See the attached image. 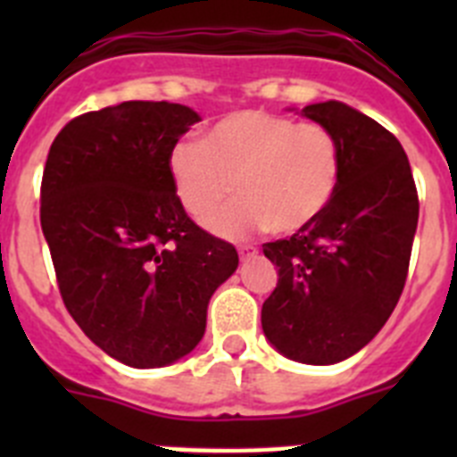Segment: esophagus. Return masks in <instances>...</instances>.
Returning a JSON list of instances; mask_svg holds the SVG:
<instances>
[{
    "label": "esophagus",
    "mask_w": 457,
    "mask_h": 457,
    "mask_svg": "<svg viewBox=\"0 0 457 457\" xmlns=\"http://www.w3.org/2000/svg\"><path fill=\"white\" fill-rule=\"evenodd\" d=\"M237 253H240L242 261H247V258H252L253 253H256V247H253V245H240V247H237Z\"/></svg>",
    "instance_id": "34e87169"
}]
</instances>
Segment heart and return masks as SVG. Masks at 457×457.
<instances>
[{"instance_id": "b5f03b06", "label": "heart", "mask_w": 457, "mask_h": 457, "mask_svg": "<svg viewBox=\"0 0 457 457\" xmlns=\"http://www.w3.org/2000/svg\"><path fill=\"white\" fill-rule=\"evenodd\" d=\"M180 205L205 220L236 189L237 199L208 221L221 237L268 226L300 231L327 210L341 180V148L329 128L258 109L217 120L205 141L183 137L167 157Z\"/></svg>"}]
</instances>
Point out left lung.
<instances>
[{"mask_svg":"<svg viewBox=\"0 0 457 457\" xmlns=\"http://www.w3.org/2000/svg\"><path fill=\"white\" fill-rule=\"evenodd\" d=\"M334 132L341 180L332 204L288 240L263 245L278 268L261 311L284 357L327 366L375 338L398 304L419 221V196L401 141L338 100L300 112Z\"/></svg>","mask_w":457,"mask_h":457,"instance_id":"8db88e82","label":"left lung"}]
</instances>
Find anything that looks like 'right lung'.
I'll return each instance as SVG.
<instances>
[{
  "mask_svg": "<svg viewBox=\"0 0 457 457\" xmlns=\"http://www.w3.org/2000/svg\"><path fill=\"white\" fill-rule=\"evenodd\" d=\"M199 120L185 104L130 100L72 119L47 153L40 226L63 304L132 369L192 353L237 268L236 247L189 220L169 179V151Z\"/></svg>",
  "mask_w": 457,
  "mask_h": 457,
  "instance_id": "add662e5",
  "label": "right lung"
}]
</instances>
